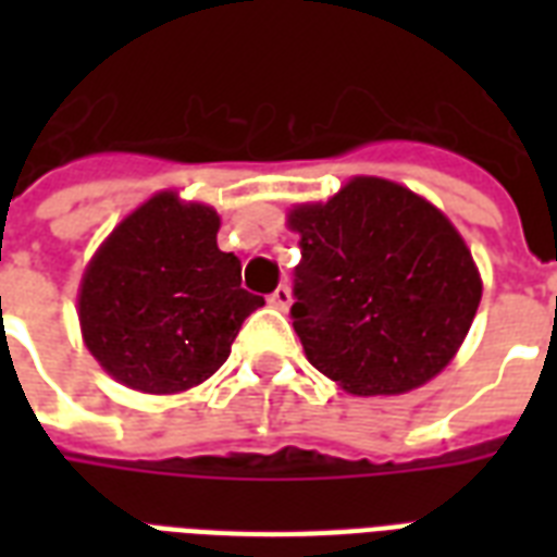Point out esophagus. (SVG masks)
<instances>
[{
	"label": "esophagus",
	"instance_id": "obj_1",
	"mask_svg": "<svg viewBox=\"0 0 557 557\" xmlns=\"http://www.w3.org/2000/svg\"><path fill=\"white\" fill-rule=\"evenodd\" d=\"M269 304L274 306V309H280V312H286L288 306H292V288H288V286H277L269 295Z\"/></svg>",
	"mask_w": 557,
	"mask_h": 557
}]
</instances>
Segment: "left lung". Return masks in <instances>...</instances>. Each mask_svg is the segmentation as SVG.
<instances>
[{
    "label": "left lung",
    "instance_id": "1",
    "mask_svg": "<svg viewBox=\"0 0 557 557\" xmlns=\"http://www.w3.org/2000/svg\"><path fill=\"white\" fill-rule=\"evenodd\" d=\"M295 332L309 364L356 396L431 381L462 347L483 280L466 239L413 190L356 176L297 205Z\"/></svg>",
    "mask_w": 557,
    "mask_h": 557
}]
</instances>
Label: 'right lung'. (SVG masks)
Returning <instances> with one entry per match:
<instances>
[{
  "label": "right lung",
  "instance_id": "obj_1",
  "mask_svg": "<svg viewBox=\"0 0 557 557\" xmlns=\"http://www.w3.org/2000/svg\"><path fill=\"white\" fill-rule=\"evenodd\" d=\"M216 210L164 190L107 236L83 274L77 309L98 364L141 393H182L231 356L236 332L265 300L219 251Z\"/></svg>",
  "mask_w": 557,
  "mask_h": 557
}]
</instances>
